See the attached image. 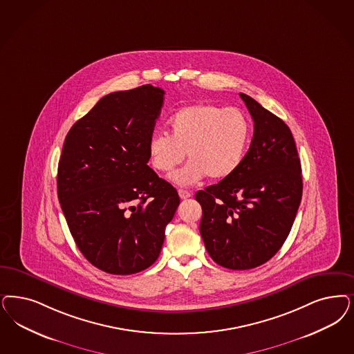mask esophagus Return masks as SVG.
Returning <instances> with one entry per match:
<instances>
[{
    "mask_svg": "<svg viewBox=\"0 0 354 354\" xmlns=\"http://www.w3.org/2000/svg\"><path fill=\"white\" fill-rule=\"evenodd\" d=\"M178 194H179V196H180V198H182V200L189 198V197L192 196V194H191L189 191H185V189H179V191H178Z\"/></svg>",
    "mask_w": 354,
    "mask_h": 354,
    "instance_id": "esophagus-1",
    "label": "esophagus"
}]
</instances>
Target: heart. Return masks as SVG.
Masks as SVG:
<instances>
[{
    "label": "heart",
    "instance_id": "obj_1",
    "mask_svg": "<svg viewBox=\"0 0 354 354\" xmlns=\"http://www.w3.org/2000/svg\"><path fill=\"white\" fill-rule=\"evenodd\" d=\"M170 134L154 133L147 144L149 158L159 172L170 174L183 162L171 179L191 185L205 175L212 180L232 176L241 166L251 138V122L243 112L216 104L200 103L176 111L169 120Z\"/></svg>",
    "mask_w": 354,
    "mask_h": 354
}]
</instances>
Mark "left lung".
<instances>
[{
	"mask_svg": "<svg viewBox=\"0 0 354 354\" xmlns=\"http://www.w3.org/2000/svg\"><path fill=\"white\" fill-rule=\"evenodd\" d=\"M254 120V137L238 170L196 194L200 234L221 267L257 268L274 257L292 230L302 198L301 160L285 122L239 94Z\"/></svg>",
	"mask_w": 354,
	"mask_h": 354,
	"instance_id": "obj_1",
	"label": "left lung"
}]
</instances>
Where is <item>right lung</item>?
<instances>
[{
	"label": "right lung",
	"instance_id": "obj_1",
	"mask_svg": "<svg viewBox=\"0 0 354 354\" xmlns=\"http://www.w3.org/2000/svg\"><path fill=\"white\" fill-rule=\"evenodd\" d=\"M165 91L151 85L102 97L65 137L57 196L74 242L97 269L133 274L158 259L180 198L147 166Z\"/></svg>",
	"mask_w": 354,
	"mask_h": 354
}]
</instances>
